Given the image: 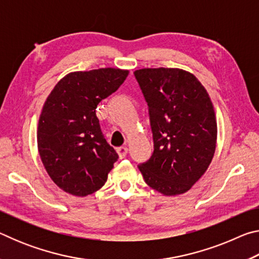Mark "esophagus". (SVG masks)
Listing matches in <instances>:
<instances>
[{
    "instance_id": "34e87169",
    "label": "esophagus",
    "mask_w": 259,
    "mask_h": 259,
    "mask_svg": "<svg viewBox=\"0 0 259 259\" xmlns=\"http://www.w3.org/2000/svg\"><path fill=\"white\" fill-rule=\"evenodd\" d=\"M117 153H119V156L121 157V159H123V157L126 156V154H128V147L126 146H120L117 147Z\"/></svg>"
}]
</instances>
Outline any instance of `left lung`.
Returning <instances> with one entry per match:
<instances>
[{"mask_svg":"<svg viewBox=\"0 0 259 259\" xmlns=\"http://www.w3.org/2000/svg\"><path fill=\"white\" fill-rule=\"evenodd\" d=\"M147 106L154 151L138 168L144 181L164 195L187 192L208 169L216 150L211 100L193 74L179 68L135 73Z\"/></svg>","mask_w":259,"mask_h":259,"instance_id":"obj_1","label":"left lung"}]
</instances>
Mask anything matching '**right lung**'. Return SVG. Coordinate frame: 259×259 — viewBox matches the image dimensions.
Instances as JSON below:
<instances>
[{
    "mask_svg": "<svg viewBox=\"0 0 259 259\" xmlns=\"http://www.w3.org/2000/svg\"><path fill=\"white\" fill-rule=\"evenodd\" d=\"M128 74L111 67L69 73L48 96L38 120V153L50 178L69 194L98 191L119 159L104 137L96 108Z\"/></svg>",
    "mask_w": 259,
    "mask_h": 259,
    "instance_id": "1",
    "label": "right lung"
}]
</instances>
